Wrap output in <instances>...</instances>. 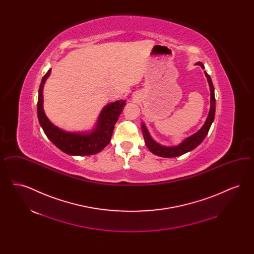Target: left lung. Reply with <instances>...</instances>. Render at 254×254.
Masks as SVG:
<instances>
[{
    "label": "left lung",
    "instance_id": "1",
    "mask_svg": "<svg viewBox=\"0 0 254 254\" xmlns=\"http://www.w3.org/2000/svg\"><path fill=\"white\" fill-rule=\"evenodd\" d=\"M197 64L201 65L202 68H205L202 63H197ZM205 73V76L207 78L209 88H210V109H209V113H208V116L205 120L204 126L202 127V128L199 131H197L193 135H191L190 137L187 138L184 142H182L180 145H177V146H169H169L159 145L158 143H156L150 137V135L147 131L144 123H142V132H143V136L145 138V145L153 154L160 156V157H177V156H180V155H183V154L192 150L204 141L206 134L210 128V126L214 120V116H215L214 87H213V84H212V81H211L209 75L206 72Z\"/></svg>",
    "mask_w": 254,
    "mask_h": 254
}]
</instances>
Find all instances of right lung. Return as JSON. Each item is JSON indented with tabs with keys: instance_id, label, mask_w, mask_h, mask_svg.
Returning a JSON list of instances; mask_svg holds the SVG:
<instances>
[{
	"instance_id": "right-lung-1",
	"label": "right lung",
	"mask_w": 254,
	"mask_h": 254,
	"mask_svg": "<svg viewBox=\"0 0 254 254\" xmlns=\"http://www.w3.org/2000/svg\"><path fill=\"white\" fill-rule=\"evenodd\" d=\"M50 72L51 69L42 79L37 103L38 119L44 132L59 149L69 155L86 156L102 151L111 140L114 126L126 105V101L121 100L106 106L99 116L93 131L87 134L65 132L49 121L43 108V88Z\"/></svg>"
}]
</instances>
